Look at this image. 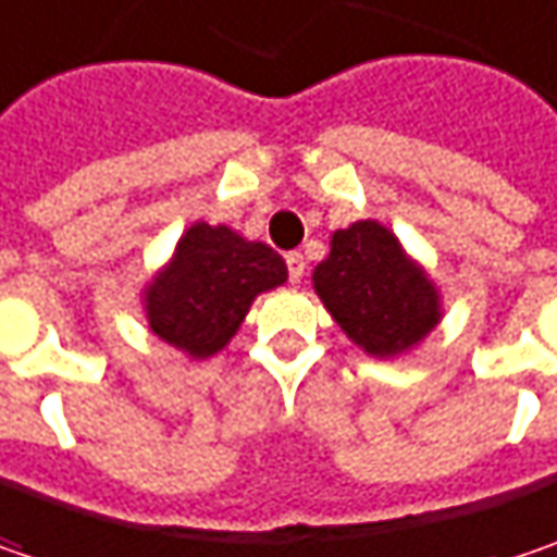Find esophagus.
Masks as SVG:
<instances>
[{"mask_svg": "<svg viewBox=\"0 0 557 557\" xmlns=\"http://www.w3.org/2000/svg\"><path fill=\"white\" fill-rule=\"evenodd\" d=\"M286 271H289L293 283H299V280L306 277V258H302V251H289L286 255Z\"/></svg>", "mask_w": 557, "mask_h": 557, "instance_id": "1", "label": "esophagus"}]
</instances>
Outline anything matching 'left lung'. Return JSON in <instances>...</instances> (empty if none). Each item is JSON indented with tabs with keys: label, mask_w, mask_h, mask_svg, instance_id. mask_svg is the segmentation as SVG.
Masks as SVG:
<instances>
[{
	"label": "left lung",
	"mask_w": 557,
	"mask_h": 557,
	"mask_svg": "<svg viewBox=\"0 0 557 557\" xmlns=\"http://www.w3.org/2000/svg\"><path fill=\"white\" fill-rule=\"evenodd\" d=\"M311 283L346 337L375 359L407 352L442 321L435 283L377 220L337 230Z\"/></svg>",
	"instance_id": "1"
}]
</instances>
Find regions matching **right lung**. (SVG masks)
I'll return each instance as SVG.
<instances>
[{
	"instance_id": "right-lung-1",
	"label": "right lung",
	"mask_w": 557,
	"mask_h": 557,
	"mask_svg": "<svg viewBox=\"0 0 557 557\" xmlns=\"http://www.w3.org/2000/svg\"><path fill=\"white\" fill-rule=\"evenodd\" d=\"M286 283V261L264 243H248L230 226L195 223L170 264L145 286L150 331L191 359L230 344L258 293Z\"/></svg>"
}]
</instances>
